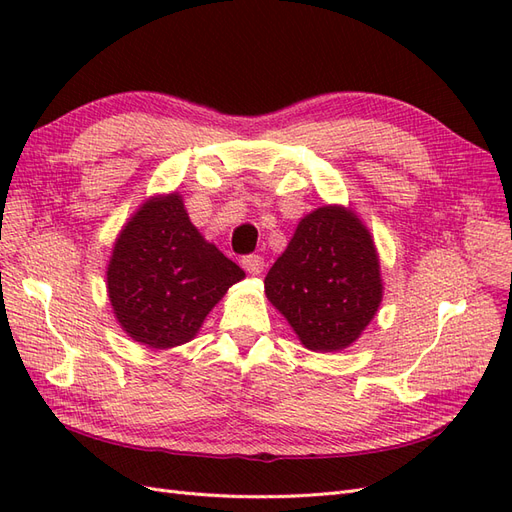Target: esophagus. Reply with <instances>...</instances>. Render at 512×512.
I'll list each match as a JSON object with an SVG mask.
<instances>
[{"mask_svg":"<svg viewBox=\"0 0 512 512\" xmlns=\"http://www.w3.org/2000/svg\"><path fill=\"white\" fill-rule=\"evenodd\" d=\"M241 265L247 273L258 275V273H262V269H265V258L258 256V254H247V256H243Z\"/></svg>","mask_w":512,"mask_h":512,"instance_id":"1","label":"esophagus"}]
</instances>
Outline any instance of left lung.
<instances>
[{"mask_svg": "<svg viewBox=\"0 0 512 512\" xmlns=\"http://www.w3.org/2000/svg\"><path fill=\"white\" fill-rule=\"evenodd\" d=\"M265 292L305 348L350 346L382 301L378 254L367 228L342 207L305 215L269 269Z\"/></svg>", "mask_w": 512, "mask_h": 512, "instance_id": "1", "label": "left lung"}]
</instances>
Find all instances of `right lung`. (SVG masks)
<instances>
[{
    "label": "right lung",
    "mask_w": 512,
    "mask_h": 512,
    "mask_svg": "<svg viewBox=\"0 0 512 512\" xmlns=\"http://www.w3.org/2000/svg\"><path fill=\"white\" fill-rule=\"evenodd\" d=\"M108 297L123 331L149 348L181 346L245 273L190 222L177 194L145 203L121 230Z\"/></svg>",
    "instance_id": "right-lung-1"
}]
</instances>
